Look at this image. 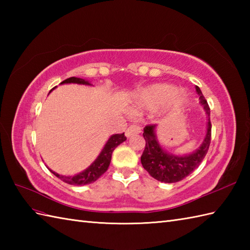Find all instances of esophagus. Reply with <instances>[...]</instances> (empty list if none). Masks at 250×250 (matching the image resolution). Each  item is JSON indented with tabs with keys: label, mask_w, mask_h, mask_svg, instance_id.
Wrapping results in <instances>:
<instances>
[{
	"label": "esophagus",
	"mask_w": 250,
	"mask_h": 250,
	"mask_svg": "<svg viewBox=\"0 0 250 250\" xmlns=\"http://www.w3.org/2000/svg\"><path fill=\"white\" fill-rule=\"evenodd\" d=\"M139 133H141V126L137 125H131L125 131V135L128 137H130L132 135H135V134H139Z\"/></svg>",
	"instance_id": "esophagus-1"
}]
</instances>
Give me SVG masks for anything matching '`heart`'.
<instances>
[{
	"label": "heart",
	"mask_w": 250,
	"mask_h": 250,
	"mask_svg": "<svg viewBox=\"0 0 250 250\" xmlns=\"http://www.w3.org/2000/svg\"><path fill=\"white\" fill-rule=\"evenodd\" d=\"M168 100L169 104L173 107H178L182 105L184 97L183 94L175 91V89L167 84H155L151 86L137 95L135 105L139 108H150L156 107Z\"/></svg>",
	"instance_id": "b5f03b06"
}]
</instances>
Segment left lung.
Segmentation results:
<instances>
[{
  "instance_id": "obj_1",
  "label": "left lung",
  "mask_w": 250,
  "mask_h": 250,
  "mask_svg": "<svg viewBox=\"0 0 250 250\" xmlns=\"http://www.w3.org/2000/svg\"><path fill=\"white\" fill-rule=\"evenodd\" d=\"M196 91L200 94V102L204 106V109L208 117V125L203 144L198 150L188 156H174L162 149L155 135L156 125H148L144 128L143 136L145 139V149L141 157L142 166L157 180L163 183H177L192 173L203 161L210 145L211 139V124L210 109L207 101L202 94L200 88L196 86Z\"/></svg>"
}]
</instances>
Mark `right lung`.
I'll return each mask as SVG.
<instances>
[{"instance_id": "obj_1", "label": "right lung", "mask_w": 250, "mask_h": 250, "mask_svg": "<svg viewBox=\"0 0 250 250\" xmlns=\"http://www.w3.org/2000/svg\"><path fill=\"white\" fill-rule=\"evenodd\" d=\"M70 83L90 84L87 81H84V79L77 78V77H70L65 79V81H63L61 83ZM125 140L126 137L125 135V132L121 134H115L113 136H110L108 142L106 143V145L104 146L103 150L101 151L99 157L97 158V160H95L87 169H84L83 172L75 175V176H62V175L52 172L51 169L50 171L52 174H55L58 178H60L66 184L76 185V186L91 184L95 182L98 178H100L106 171H107L110 160H111V153H113L114 149L117 146L120 145L121 143L125 142Z\"/></svg>"}]
</instances>
